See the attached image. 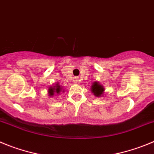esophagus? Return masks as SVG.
<instances>
[{"instance_id":"obj_1","label":"esophagus","mask_w":154,"mask_h":154,"mask_svg":"<svg viewBox=\"0 0 154 154\" xmlns=\"http://www.w3.org/2000/svg\"><path fill=\"white\" fill-rule=\"evenodd\" d=\"M77 81H78V78H77V77H75V78H74V83H77Z\"/></svg>"}]
</instances>
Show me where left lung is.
I'll return each instance as SVG.
<instances>
[{"instance_id": "1", "label": "left lung", "mask_w": 154, "mask_h": 154, "mask_svg": "<svg viewBox=\"0 0 154 154\" xmlns=\"http://www.w3.org/2000/svg\"><path fill=\"white\" fill-rule=\"evenodd\" d=\"M103 87L101 85L98 84L97 83H94L92 86V92L94 95L97 97H100L101 94H103Z\"/></svg>"}]
</instances>
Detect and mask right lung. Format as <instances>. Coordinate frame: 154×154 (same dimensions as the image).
I'll return each instance as SVG.
<instances>
[{
	"mask_svg": "<svg viewBox=\"0 0 154 154\" xmlns=\"http://www.w3.org/2000/svg\"><path fill=\"white\" fill-rule=\"evenodd\" d=\"M60 91H62V88L60 87V86H59V84H57V85L54 87H51L49 89V95L50 96H53L54 94H60Z\"/></svg>",
	"mask_w": 154,
	"mask_h": 154,
	"instance_id": "1",
	"label": "right lung"
}]
</instances>
